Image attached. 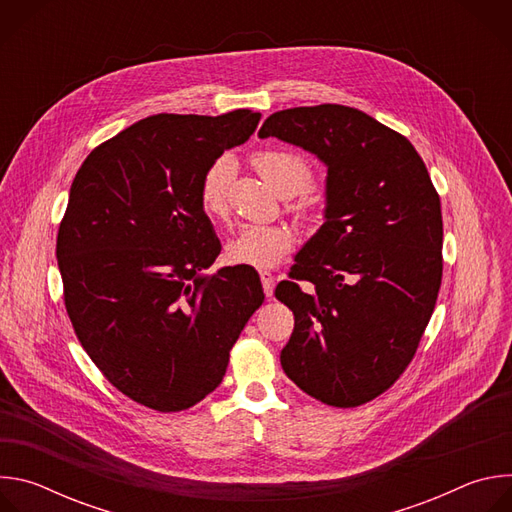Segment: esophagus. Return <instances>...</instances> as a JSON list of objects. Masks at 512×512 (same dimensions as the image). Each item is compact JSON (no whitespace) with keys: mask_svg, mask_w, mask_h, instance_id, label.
<instances>
[{"mask_svg":"<svg viewBox=\"0 0 512 512\" xmlns=\"http://www.w3.org/2000/svg\"><path fill=\"white\" fill-rule=\"evenodd\" d=\"M259 277H261V283H263L265 296H267V298H271V296H273V287H275V277L271 275V271H261V273H259Z\"/></svg>","mask_w":512,"mask_h":512,"instance_id":"34e87169","label":"esophagus"}]
</instances>
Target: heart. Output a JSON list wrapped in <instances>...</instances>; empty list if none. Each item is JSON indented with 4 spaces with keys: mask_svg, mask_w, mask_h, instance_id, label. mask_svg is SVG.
<instances>
[{
    "mask_svg": "<svg viewBox=\"0 0 512 512\" xmlns=\"http://www.w3.org/2000/svg\"><path fill=\"white\" fill-rule=\"evenodd\" d=\"M253 166L269 180L281 194L304 192L314 178L310 162L291 150L267 148L257 150L251 156ZM235 178V164L229 156L214 160L202 174L198 186V200L202 210L212 218H223L229 210V190ZM314 200L304 198L294 208L300 214L312 210ZM294 247V235L281 225H243L227 245V257L231 263L249 265L255 269H269L281 263V259Z\"/></svg>",
    "mask_w": 512,
    "mask_h": 512,
    "instance_id": "b5f03b06",
    "label": "heart"
}]
</instances>
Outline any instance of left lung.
Wrapping results in <instances>:
<instances>
[{
  "instance_id": "obj_1",
  "label": "left lung",
  "mask_w": 512,
  "mask_h": 512,
  "mask_svg": "<svg viewBox=\"0 0 512 512\" xmlns=\"http://www.w3.org/2000/svg\"><path fill=\"white\" fill-rule=\"evenodd\" d=\"M269 135L328 168L326 223L275 287L296 320L281 367L310 397L358 407L405 373L433 314L444 269L440 194L411 141L358 109L277 111L259 131Z\"/></svg>"
}]
</instances>
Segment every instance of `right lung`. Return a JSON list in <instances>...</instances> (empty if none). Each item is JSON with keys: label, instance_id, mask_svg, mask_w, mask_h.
<instances>
[{"label": "right lung", "instance_id": "add662e5", "mask_svg": "<svg viewBox=\"0 0 512 512\" xmlns=\"http://www.w3.org/2000/svg\"><path fill=\"white\" fill-rule=\"evenodd\" d=\"M259 119L152 115L97 145L72 180L56 237L66 314L105 379L139 405L174 413L212 393L265 300L249 265L200 275L221 253L202 174Z\"/></svg>", "mask_w": 512, "mask_h": 512}]
</instances>
